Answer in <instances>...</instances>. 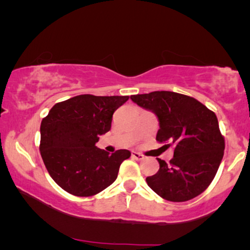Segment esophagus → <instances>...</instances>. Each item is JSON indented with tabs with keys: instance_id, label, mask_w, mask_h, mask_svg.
Listing matches in <instances>:
<instances>
[{
	"instance_id": "1",
	"label": "esophagus",
	"mask_w": 250,
	"mask_h": 250,
	"mask_svg": "<svg viewBox=\"0 0 250 250\" xmlns=\"http://www.w3.org/2000/svg\"><path fill=\"white\" fill-rule=\"evenodd\" d=\"M132 157H133V158H134V159H136V160H143V159L146 158V157L143 156L142 153L136 152V151H133V152H132Z\"/></svg>"
}]
</instances>
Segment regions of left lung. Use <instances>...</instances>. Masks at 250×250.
<instances>
[{"mask_svg":"<svg viewBox=\"0 0 250 250\" xmlns=\"http://www.w3.org/2000/svg\"><path fill=\"white\" fill-rule=\"evenodd\" d=\"M131 100L157 116V141L169 140L167 146L174 148L168 164L158 158L159 169L146 177L148 186L168 201L181 203L199 196L216 175L224 155L216 115L194 98L175 92L131 95Z\"/></svg>","mask_w":250,"mask_h":250,"instance_id":"8db88e82","label":"left lung"}]
</instances>
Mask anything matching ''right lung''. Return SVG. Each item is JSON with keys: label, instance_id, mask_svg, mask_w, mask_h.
I'll return each instance as SVG.
<instances>
[{"label": "right lung", "instance_id": "right-lung-1", "mask_svg": "<svg viewBox=\"0 0 250 250\" xmlns=\"http://www.w3.org/2000/svg\"><path fill=\"white\" fill-rule=\"evenodd\" d=\"M125 97L82 94L56 104L41 123L40 151L50 176L64 191L90 197L117 179L128 150L109 153L95 146L111 128L112 115Z\"/></svg>", "mask_w": 250, "mask_h": 250}]
</instances>
